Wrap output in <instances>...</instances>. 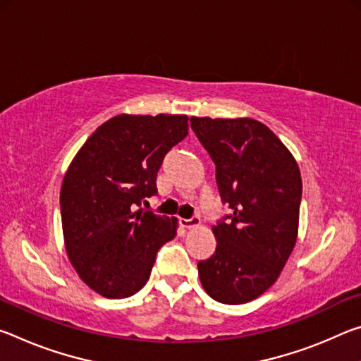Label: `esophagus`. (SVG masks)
<instances>
[{
  "label": "esophagus",
  "mask_w": 361,
  "mask_h": 361,
  "mask_svg": "<svg viewBox=\"0 0 361 361\" xmlns=\"http://www.w3.org/2000/svg\"><path fill=\"white\" fill-rule=\"evenodd\" d=\"M180 224L183 226V228L191 229V228H195V226L200 224V218H199V216H192V218H189V219L181 218V219H180Z\"/></svg>",
  "instance_id": "obj_1"
}]
</instances>
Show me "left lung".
Wrapping results in <instances>:
<instances>
[{
    "instance_id": "8db88e82",
    "label": "left lung",
    "mask_w": 361,
    "mask_h": 361,
    "mask_svg": "<svg viewBox=\"0 0 361 361\" xmlns=\"http://www.w3.org/2000/svg\"><path fill=\"white\" fill-rule=\"evenodd\" d=\"M216 167L229 210L213 226L216 248L199 261L204 290L223 304H243L276 283L295 248L302 181L276 133L259 121L191 118Z\"/></svg>"
}]
</instances>
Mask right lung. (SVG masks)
I'll list each match as a JSON object with an SVG mask.
<instances>
[{
    "label": "right lung",
    "instance_id": "right-lung-1",
    "mask_svg": "<svg viewBox=\"0 0 361 361\" xmlns=\"http://www.w3.org/2000/svg\"><path fill=\"white\" fill-rule=\"evenodd\" d=\"M188 116L119 114L87 138L66 170L60 212L73 267L94 291L121 299L148 282L176 219L145 210L167 152L188 135Z\"/></svg>",
    "mask_w": 361,
    "mask_h": 361
}]
</instances>
